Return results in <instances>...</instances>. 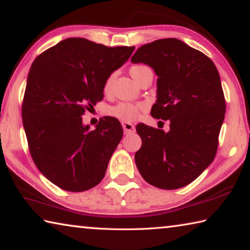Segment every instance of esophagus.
I'll return each instance as SVG.
<instances>
[{
	"label": "esophagus",
	"instance_id": "esophagus-1",
	"mask_svg": "<svg viewBox=\"0 0 250 250\" xmlns=\"http://www.w3.org/2000/svg\"><path fill=\"white\" fill-rule=\"evenodd\" d=\"M122 128H124V131H125V134H131L134 132V125L130 124V122H124L122 124Z\"/></svg>",
	"mask_w": 250,
	"mask_h": 250
}]
</instances>
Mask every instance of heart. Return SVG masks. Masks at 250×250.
Masks as SVG:
<instances>
[{"instance_id": "b5f03b06", "label": "heart", "mask_w": 250, "mask_h": 250, "mask_svg": "<svg viewBox=\"0 0 250 250\" xmlns=\"http://www.w3.org/2000/svg\"><path fill=\"white\" fill-rule=\"evenodd\" d=\"M151 69L149 67L146 65H134L130 68V75L135 82L139 83L140 79L142 78V76L145 75L146 71H150ZM111 82L112 78L109 77L107 80H105L104 86V92H109L110 87H111ZM143 105L141 104H132V103H120L113 107H110L108 112L109 115H111L112 117L117 118L121 121H132L135 118L139 116V113L142 110Z\"/></svg>"}]
</instances>
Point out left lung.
<instances>
[{
	"label": "left lung",
	"instance_id": "8db88e82",
	"mask_svg": "<svg viewBox=\"0 0 250 250\" xmlns=\"http://www.w3.org/2000/svg\"><path fill=\"white\" fill-rule=\"evenodd\" d=\"M133 64L149 65L158 76L151 116L170 120V131L137 125L141 149L134 160L147 183L163 189L188 185L213 162L226 104L218 70L210 58L177 39L138 48Z\"/></svg>",
	"mask_w": 250,
	"mask_h": 250
}]
</instances>
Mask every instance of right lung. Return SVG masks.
<instances>
[{
    "mask_svg": "<svg viewBox=\"0 0 250 250\" xmlns=\"http://www.w3.org/2000/svg\"><path fill=\"white\" fill-rule=\"evenodd\" d=\"M133 50L134 46L107 47L71 37L33 62L22 104L23 125L34 163L58 188L83 192L104 179L124 130L112 117L101 118L89 130L82 116L103 100L105 80Z\"/></svg>",
    "mask_w": 250,
    "mask_h": 250,
    "instance_id": "obj_1",
    "label": "right lung"
}]
</instances>
